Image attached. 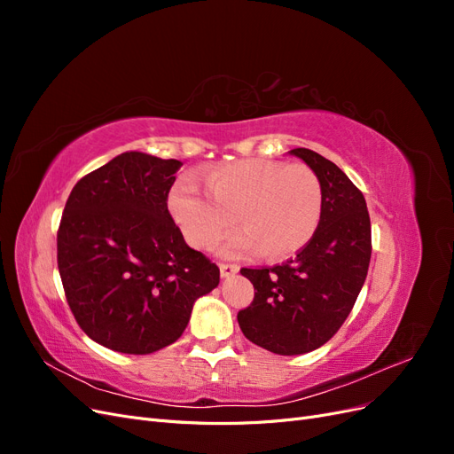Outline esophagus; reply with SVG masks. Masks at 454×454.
Returning a JSON list of instances; mask_svg holds the SVG:
<instances>
[{"label":"esophagus","instance_id":"34e87169","mask_svg":"<svg viewBox=\"0 0 454 454\" xmlns=\"http://www.w3.org/2000/svg\"><path fill=\"white\" fill-rule=\"evenodd\" d=\"M219 272H222L223 278H229V277H232V274L239 272V265H235V263H222V265H219Z\"/></svg>","mask_w":454,"mask_h":454}]
</instances>
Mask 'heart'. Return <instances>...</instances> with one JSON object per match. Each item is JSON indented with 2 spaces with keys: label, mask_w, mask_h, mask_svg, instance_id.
<instances>
[{
  "label": "heart",
  "mask_w": 454,
  "mask_h": 454,
  "mask_svg": "<svg viewBox=\"0 0 454 454\" xmlns=\"http://www.w3.org/2000/svg\"><path fill=\"white\" fill-rule=\"evenodd\" d=\"M168 210L195 248H210L235 214L242 229L219 252L235 257L259 250L282 259L303 248L318 229L322 185L307 164L242 159L206 176V191L193 177H180L168 193Z\"/></svg>",
  "instance_id": "obj_1"
}]
</instances>
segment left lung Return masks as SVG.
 <instances>
[{
    "label": "left lung",
    "mask_w": 454,
    "mask_h": 454,
    "mask_svg": "<svg viewBox=\"0 0 454 454\" xmlns=\"http://www.w3.org/2000/svg\"><path fill=\"white\" fill-rule=\"evenodd\" d=\"M322 185V217L303 250L282 265L240 269L254 301L239 325L254 345L282 356L320 348L347 320L367 277L371 222L362 191L335 162L297 147Z\"/></svg>",
    "instance_id": "1"
}]
</instances>
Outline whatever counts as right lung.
I'll list each match as a JSON object with an SVG mask.
<instances>
[{
  "label": "right lung",
  "instance_id": "1",
  "mask_svg": "<svg viewBox=\"0 0 454 454\" xmlns=\"http://www.w3.org/2000/svg\"><path fill=\"white\" fill-rule=\"evenodd\" d=\"M182 162L127 151L75 184L60 219L59 270L79 327L122 354L182 337L219 269L189 248L168 212Z\"/></svg>",
  "mask_w": 454,
  "mask_h": 454
}]
</instances>
